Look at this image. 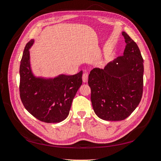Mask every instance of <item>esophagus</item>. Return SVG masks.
<instances>
[{
    "instance_id": "34e87169",
    "label": "esophagus",
    "mask_w": 161,
    "mask_h": 161,
    "mask_svg": "<svg viewBox=\"0 0 161 161\" xmlns=\"http://www.w3.org/2000/svg\"><path fill=\"white\" fill-rule=\"evenodd\" d=\"M88 73H86V72H85V73L82 75V80H83V82L84 83H86L87 81H88Z\"/></svg>"
}]
</instances>
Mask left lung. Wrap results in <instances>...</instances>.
Listing matches in <instances>:
<instances>
[{"instance_id":"8db88e82","label":"left lung","mask_w":161,"mask_h":161,"mask_svg":"<svg viewBox=\"0 0 161 161\" xmlns=\"http://www.w3.org/2000/svg\"><path fill=\"white\" fill-rule=\"evenodd\" d=\"M123 56L110 61L104 69L93 68L88 75L91 100L95 114L107 121L123 120L141 100L143 59L138 46L125 32Z\"/></svg>"}]
</instances>
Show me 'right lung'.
Wrapping results in <instances>:
<instances>
[{"label":"right lung","instance_id":"obj_1","mask_svg":"<svg viewBox=\"0 0 161 161\" xmlns=\"http://www.w3.org/2000/svg\"><path fill=\"white\" fill-rule=\"evenodd\" d=\"M26 44L20 65V96L25 109L34 117L47 123L64 120L72 102L82 84L83 71L76 75L60 74L55 77L36 76L32 69L30 49Z\"/></svg>","mask_w":161,"mask_h":161}]
</instances>
